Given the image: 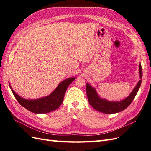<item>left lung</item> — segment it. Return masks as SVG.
I'll use <instances>...</instances> for the list:
<instances>
[{
	"label": "left lung",
	"instance_id": "obj_1",
	"mask_svg": "<svg viewBox=\"0 0 151 151\" xmlns=\"http://www.w3.org/2000/svg\"><path fill=\"white\" fill-rule=\"evenodd\" d=\"M139 72L141 79L139 81V83L135 86V88L132 91L130 94L123 101L119 102H111L108 101L105 99H102L100 98L96 90L93 88L89 84H86V93L88 96V101L90 105L96 110L100 111L106 114H113L120 112L124 110L133 101L135 96L137 93L140 88V86L142 82V69L141 63L139 64Z\"/></svg>",
	"mask_w": 151,
	"mask_h": 151
}]
</instances>
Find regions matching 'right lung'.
<instances>
[{"mask_svg": "<svg viewBox=\"0 0 151 151\" xmlns=\"http://www.w3.org/2000/svg\"><path fill=\"white\" fill-rule=\"evenodd\" d=\"M74 80V77H72L63 81L51 94L35 100L25 99L17 95L12 89L11 91L18 103L29 111L35 113H47L55 110L60 106L68 86ZM10 88H11V86Z\"/></svg>", "mask_w": 151, "mask_h": 151, "instance_id": "add662e5", "label": "right lung"}]
</instances>
